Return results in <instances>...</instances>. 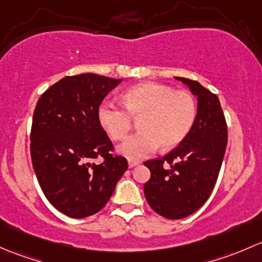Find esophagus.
<instances>
[{"instance_id":"34e87169","label":"esophagus","mask_w":262,"mask_h":262,"mask_svg":"<svg viewBox=\"0 0 262 262\" xmlns=\"http://www.w3.org/2000/svg\"><path fill=\"white\" fill-rule=\"evenodd\" d=\"M139 164H140L139 160H128V166H130V168H135V166L139 165Z\"/></svg>"}]
</instances>
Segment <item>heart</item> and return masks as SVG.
I'll use <instances>...</instances> for the list:
<instances>
[{
	"label": "heart",
	"mask_w": 262,
	"mask_h": 262,
	"mask_svg": "<svg viewBox=\"0 0 262 262\" xmlns=\"http://www.w3.org/2000/svg\"><path fill=\"white\" fill-rule=\"evenodd\" d=\"M123 107L104 102L98 108V121L113 140L125 139L139 118L140 131L125 140L118 151L135 160L155 152L161 146H178L189 134L196 116L194 97L160 83L146 82L122 94Z\"/></svg>",
	"instance_id": "b5f03b06"
}]
</instances>
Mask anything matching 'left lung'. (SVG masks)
Masks as SVG:
<instances>
[{"label": "left lung", "mask_w": 262, "mask_h": 262, "mask_svg": "<svg viewBox=\"0 0 262 262\" xmlns=\"http://www.w3.org/2000/svg\"><path fill=\"white\" fill-rule=\"evenodd\" d=\"M198 99L189 134L164 158L149 160L145 183L147 203L158 214L182 220L198 211L211 195L227 146V123L220 99L196 80L175 77Z\"/></svg>", "instance_id": "8db88e82"}]
</instances>
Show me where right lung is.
I'll return each instance as SVG.
<instances>
[{
    "mask_svg": "<svg viewBox=\"0 0 262 262\" xmlns=\"http://www.w3.org/2000/svg\"><path fill=\"white\" fill-rule=\"evenodd\" d=\"M122 79L85 74L66 77L41 94L32 117L30 151L48 201L72 218L99 212L127 170L98 121L104 97ZM98 156L104 163H91Z\"/></svg>",
    "mask_w": 262,
    "mask_h": 262,
    "instance_id": "right-lung-1",
    "label": "right lung"
}]
</instances>
